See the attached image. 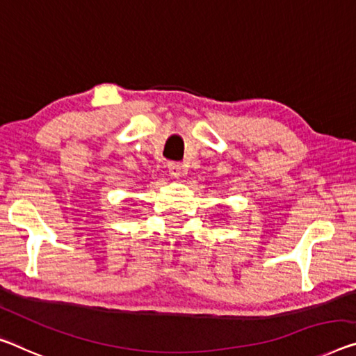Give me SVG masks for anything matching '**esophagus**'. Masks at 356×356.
Here are the masks:
<instances>
[{
  "label": "esophagus",
  "instance_id": "34e87169",
  "mask_svg": "<svg viewBox=\"0 0 356 356\" xmlns=\"http://www.w3.org/2000/svg\"><path fill=\"white\" fill-rule=\"evenodd\" d=\"M168 173H170L173 178L181 177V173H183L181 163H178V162H170V163H168Z\"/></svg>",
  "mask_w": 356,
  "mask_h": 356
}]
</instances>
